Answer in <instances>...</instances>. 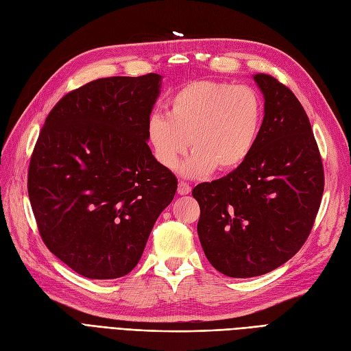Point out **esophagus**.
Listing matches in <instances>:
<instances>
[{"instance_id": "1", "label": "esophagus", "mask_w": 351, "mask_h": 351, "mask_svg": "<svg viewBox=\"0 0 351 351\" xmlns=\"http://www.w3.org/2000/svg\"><path fill=\"white\" fill-rule=\"evenodd\" d=\"M191 191V187L189 183H186V181H180L178 183V195H189V193Z\"/></svg>"}]
</instances>
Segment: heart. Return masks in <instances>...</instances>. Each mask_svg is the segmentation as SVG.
<instances>
[{
    "label": "heart",
    "instance_id": "b5f03b06",
    "mask_svg": "<svg viewBox=\"0 0 351 351\" xmlns=\"http://www.w3.org/2000/svg\"><path fill=\"white\" fill-rule=\"evenodd\" d=\"M264 122L261 95L248 86L199 80L173 93L167 114L148 120V141L155 160L176 168L189 147L195 148L181 171L190 177L206 176L215 168L231 173L254 152Z\"/></svg>",
    "mask_w": 351,
    "mask_h": 351
}]
</instances>
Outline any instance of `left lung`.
Segmentation results:
<instances>
[{"label": "left lung", "instance_id": "8db88e82", "mask_svg": "<svg viewBox=\"0 0 351 351\" xmlns=\"http://www.w3.org/2000/svg\"><path fill=\"white\" fill-rule=\"evenodd\" d=\"M264 122L250 158L228 176L200 183L197 234L213 267L254 277L279 267L305 244L324 193V165L309 119L296 95L267 74Z\"/></svg>", "mask_w": 351, "mask_h": 351}]
</instances>
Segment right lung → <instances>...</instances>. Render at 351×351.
Instances as JSON below:
<instances>
[{
  "mask_svg": "<svg viewBox=\"0 0 351 351\" xmlns=\"http://www.w3.org/2000/svg\"><path fill=\"white\" fill-rule=\"evenodd\" d=\"M161 75L108 77L60 99L36 141L27 191L42 241L88 279L135 269L178 181L148 147Z\"/></svg>",
  "mask_w": 351,
  "mask_h": 351,
  "instance_id": "right-lung-1",
  "label": "right lung"
}]
</instances>
